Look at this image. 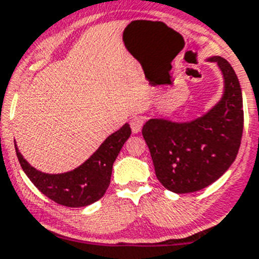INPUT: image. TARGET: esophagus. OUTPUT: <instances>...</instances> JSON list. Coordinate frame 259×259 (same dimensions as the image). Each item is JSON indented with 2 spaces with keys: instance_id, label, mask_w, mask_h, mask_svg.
<instances>
[{
  "instance_id": "esophagus-1",
  "label": "esophagus",
  "mask_w": 259,
  "mask_h": 259,
  "mask_svg": "<svg viewBox=\"0 0 259 259\" xmlns=\"http://www.w3.org/2000/svg\"><path fill=\"white\" fill-rule=\"evenodd\" d=\"M143 123H145V119L142 118V117H133L132 119H131V128H132V132L133 133H138L142 128Z\"/></svg>"
}]
</instances>
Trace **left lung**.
Instances as JSON below:
<instances>
[{
	"instance_id": "8db88e82",
	"label": "left lung",
	"mask_w": 259,
	"mask_h": 259,
	"mask_svg": "<svg viewBox=\"0 0 259 259\" xmlns=\"http://www.w3.org/2000/svg\"><path fill=\"white\" fill-rule=\"evenodd\" d=\"M224 76V94L210 112L188 123L150 119L142 136L155 172L167 190L199 191L217 181L234 162L243 135V99L235 71L220 56L210 58Z\"/></svg>"
}]
</instances>
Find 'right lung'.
<instances>
[{"instance_id":"1","label":"right lung","mask_w":259,"mask_h":259,"mask_svg":"<svg viewBox=\"0 0 259 259\" xmlns=\"http://www.w3.org/2000/svg\"><path fill=\"white\" fill-rule=\"evenodd\" d=\"M130 136L131 127L126 123L117 132L112 133L83 165L58 175L37 171L22 157L16 143L15 148L22 170L44 195L59 205L80 208L96 203L104 195L111 183L114 161Z\"/></svg>"}]
</instances>
